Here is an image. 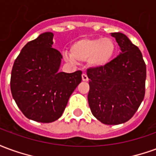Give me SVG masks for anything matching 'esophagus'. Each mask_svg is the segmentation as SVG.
Instances as JSON below:
<instances>
[{"instance_id": "34e87169", "label": "esophagus", "mask_w": 156, "mask_h": 156, "mask_svg": "<svg viewBox=\"0 0 156 156\" xmlns=\"http://www.w3.org/2000/svg\"><path fill=\"white\" fill-rule=\"evenodd\" d=\"M82 79H83V81L88 82V76H87V74H85V73H83V74H82Z\"/></svg>"}]
</instances>
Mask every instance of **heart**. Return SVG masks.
<instances>
[{"instance_id":"obj_1","label":"heart","mask_w":156,"mask_h":156,"mask_svg":"<svg viewBox=\"0 0 156 156\" xmlns=\"http://www.w3.org/2000/svg\"><path fill=\"white\" fill-rule=\"evenodd\" d=\"M116 51L115 41L108 37L82 38L74 41L70 48V54L64 52L67 62H74L88 60L92 68L105 67L111 62Z\"/></svg>"}]
</instances>
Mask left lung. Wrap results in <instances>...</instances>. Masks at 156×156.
Wrapping results in <instances>:
<instances>
[{
    "label": "left lung",
    "instance_id": "left-lung-1",
    "mask_svg": "<svg viewBox=\"0 0 156 156\" xmlns=\"http://www.w3.org/2000/svg\"><path fill=\"white\" fill-rule=\"evenodd\" d=\"M120 54L107 66L88 68V105L93 115L105 124L129 120L143 101L146 65L140 50L120 32L111 33Z\"/></svg>",
    "mask_w": 156,
    "mask_h": 156
}]
</instances>
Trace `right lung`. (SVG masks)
<instances>
[{
    "label": "right lung",
    "instance_id": "1",
    "mask_svg": "<svg viewBox=\"0 0 156 156\" xmlns=\"http://www.w3.org/2000/svg\"><path fill=\"white\" fill-rule=\"evenodd\" d=\"M53 34L44 32L23 47L11 75L12 97L29 119L51 123L61 117L82 81V72H58L62 56L52 48Z\"/></svg>",
    "mask_w": 156,
    "mask_h": 156
}]
</instances>
